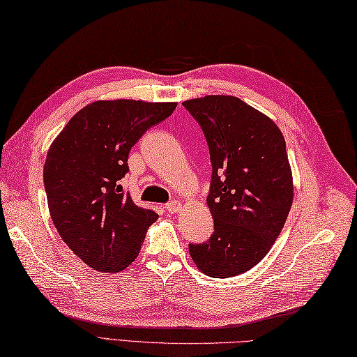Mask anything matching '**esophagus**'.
<instances>
[{
	"label": "esophagus",
	"mask_w": 357,
	"mask_h": 357,
	"mask_svg": "<svg viewBox=\"0 0 357 357\" xmlns=\"http://www.w3.org/2000/svg\"><path fill=\"white\" fill-rule=\"evenodd\" d=\"M181 208H183V204H181L179 201H170L169 204H165V210L169 211V213H172V215L178 213Z\"/></svg>",
	"instance_id": "34e87169"
}]
</instances>
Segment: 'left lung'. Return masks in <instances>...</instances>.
Segmentation results:
<instances>
[{"label": "left lung", "mask_w": 357, "mask_h": 357, "mask_svg": "<svg viewBox=\"0 0 357 357\" xmlns=\"http://www.w3.org/2000/svg\"><path fill=\"white\" fill-rule=\"evenodd\" d=\"M206 136L213 167L207 206L215 231L188 244L193 262L211 278L253 268L270 252L293 204L285 139L273 121L236 96L184 101Z\"/></svg>", "instance_id": "obj_1"}]
</instances>
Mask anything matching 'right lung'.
Here are the masks:
<instances>
[{
  "label": "right lung",
  "mask_w": 357,
  "mask_h": 357,
  "mask_svg": "<svg viewBox=\"0 0 357 357\" xmlns=\"http://www.w3.org/2000/svg\"><path fill=\"white\" fill-rule=\"evenodd\" d=\"M178 102L95 101L67 123L47 151L44 188L55 229L72 252L102 273L127 268L158 215L136 206L119 181L128 151Z\"/></svg>",
  "instance_id": "right-lung-1"
}]
</instances>
